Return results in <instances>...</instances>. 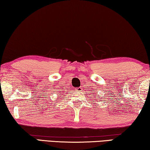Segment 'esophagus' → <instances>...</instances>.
<instances>
[{
  "instance_id": "esophagus-1",
  "label": "esophagus",
  "mask_w": 150,
  "mask_h": 150,
  "mask_svg": "<svg viewBox=\"0 0 150 150\" xmlns=\"http://www.w3.org/2000/svg\"><path fill=\"white\" fill-rule=\"evenodd\" d=\"M82 89H83L81 88H78L77 89H76V90H77V91H81Z\"/></svg>"
}]
</instances>
